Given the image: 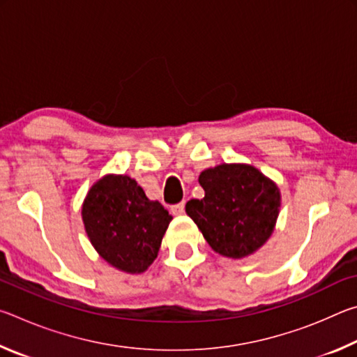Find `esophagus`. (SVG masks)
I'll list each match as a JSON object with an SVG mask.
<instances>
[{
  "label": "esophagus",
  "instance_id": "obj_1",
  "mask_svg": "<svg viewBox=\"0 0 357 357\" xmlns=\"http://www.w3.org/2000/svg\"><path fill=\"white\" fill-rule=\"evenodd\" d=\"M172 213L174 215H181L184 213V203H178V204H173L172 206Z\"/></svg>",
  "mask_w": 357,
  "mask_h": 357
}]
</instances>
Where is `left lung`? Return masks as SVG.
Listing matches in <instances>:
<instances>
[{"label":"left lung","mask_w":357,"mask_h":357,"mask_svg":"<svg viewBox=\"0 0 357 357\" xmlns=\"http://www.w3.org/2000/svg\"><path fill=\"white\" fill-rule=\"evenodd\" d=\"M198 183L204 197L187 202L185 213L211 249L241 259L268 243L282 204L273 179L249 164H220L203 170Z\"/></svg>","instance_id":"8db88e82"}]
</instances>
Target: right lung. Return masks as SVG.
I'll list each match as a JSON object with an SVG mask.
<instances>
[{
	"instance_id": "right-lung-1",
	"label": "right lung",
	"mask_w": 357,
	"mask_h": 357,
	"mask_svg": "<svg viewBox=\"0 0 357 357\" xmlns=\"http://www.w3.org/2000/svg\"><path fill=\"white\" fill-rule=\"evenodd\" d=\"M173 217L128 174L96 181L82 204V220L100 258L128 274H142L159 253Z\"/></svg>"
}]
</instances>
